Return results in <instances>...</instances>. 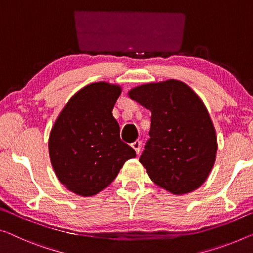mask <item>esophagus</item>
Here are the masks:
<instances>
[{
	"mask_svg": "<svg viewBox=\"0 0 253 253\" xmlns=\"http://www.w3.org/2000/svg\"><path fill=\"white\" fill-rule=\"evenodd\" d=\"M141 146H142V143L139 141H136V142L131 144V147H133L135 150L136 154H139V152H141Z\"/></svg>",
	"mask_w": 253,
	"mask_h": 253,
	"instance_id": "esophagus-1",
	"label": "esophagus"
}]
</instances>
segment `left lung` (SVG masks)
<instances>
[{
  "label": "left lung",
  "mask_w": 253,
  "mask_h": 253,
  "mask_svg": "<svg viewBox=\"0 0 253 253\" xmlns=\"http://www.w3.org/2000/svg\"><path fill=\"white\" fill-rule=\"evenodd\" d=\"M128 94L152 114L150 138L139 158L148 177L175 195L197 189L217 151L215 128L202 100L177 80L144 84Z\"/></svg>",
  "instance_id": "left-lung-1"
}]
</instances>
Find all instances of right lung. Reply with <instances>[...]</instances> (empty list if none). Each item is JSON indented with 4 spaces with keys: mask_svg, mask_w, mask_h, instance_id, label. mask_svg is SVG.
<instances>
[{
    "mask_svg": "<svg viewBox=\"0 0 253 253\" xmlns=\"http://www.w3.org/2000/svg\"><path fill=\"white\" fill-rule=\"evenodd\" d=\"M118 85L92 83L72 97L49 136V156L55 173L67 189L89 197L114 181L136 152L120 139L112 108Z\"/></svg>",
    "mask_w": 253,
    "mask_h": 253,
    "instance_id": "obj_1",
    "label": "right lung"
}]
</instances>
